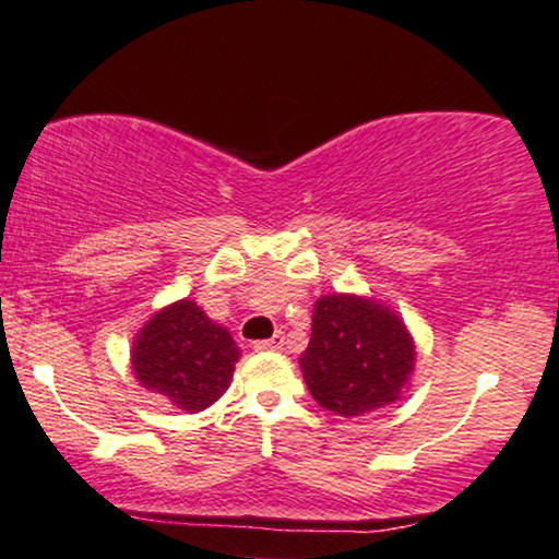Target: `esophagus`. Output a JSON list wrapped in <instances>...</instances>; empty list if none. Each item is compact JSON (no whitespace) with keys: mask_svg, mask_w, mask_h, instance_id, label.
I'll use <instances>...</instances> for the list:
<instances>
[{"mask_svg":"<svg viewBox=\"0 0 559 559\" xmlns=\"http://www.w3.org/2000/svg\"><path fill=\"white\" fill-rule=\"evenodd\" d=\"M284 334H273V337L271 340H260V342H255V345H252V347H255L258 349V353H278V349H284Z\"/></svg>","mask_w":559,"mask_h":559,"instance_id":"34e87169","label":"esophagus"}]
</instances>
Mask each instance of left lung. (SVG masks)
Listing matches in <instances>:
<instances>
[{"instance_id": "8db88e82", "label": "left lung", "mask_w": 559, "mask_h": 559, "mask_svg": "<svg viewBox=\"0 0 559 559\" xmlns=\"http://www.w3.org/2000/svg\"><path fill=\"white\" fill-rule=\"evenodd\" d=\"M311 396L345 419L404 396L416 366L412 332L385 304L357 294L319 296L299 357Z\"/></svg>"}]
</instances>
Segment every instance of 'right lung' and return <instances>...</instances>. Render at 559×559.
Wrapping results in <instances>:
<instances>
[{
  "instance_id": "right-lung-1",
  "label": "right lung",
  "mask_w": 559,
  "mask_h": 559,
  "mask_svg": "<svg viewBox=\"0 0 559 559\" xmlns=\"http://www.w3.org/2000/svg\"><path fill=\"white\" fill-rule=\"evenodd\" d=\"M240 347L191 299L155 311L132 340L138 383L186 414L204 412L229 389Z\"/></svg>"
}]
</instances>
